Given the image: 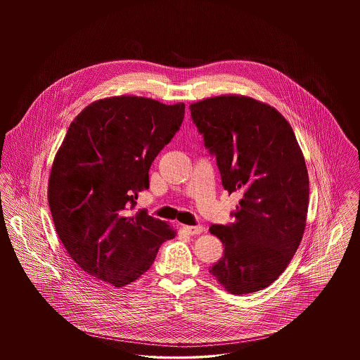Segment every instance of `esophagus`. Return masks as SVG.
<instances>
[{"instance_id": "obj_1", "label": "esophagus", "mask_w": 360, "mask_h": 360, "mask_svg": "<svg viewBox=\"0 0 360 360\" xmlns=\"http://www.w3.org/2000/svg\"><path fill=\"white\" fill-rule=\"evenodd\" d=\"M184 232H186L190 236H194V235H200L201 232H204V226L202 225H195V226H190V225H184L182 226Z\"/></svg>"}]
</instances>
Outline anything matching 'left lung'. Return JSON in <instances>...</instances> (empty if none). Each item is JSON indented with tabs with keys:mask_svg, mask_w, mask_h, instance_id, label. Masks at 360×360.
<instances>
[{
	"mask_svg": "<svg viewBox=\"0 0 360 360\" xmlns=\"http://www.w3.org/2000/svg\"><path fill=\"white\" fill-rule=\"evenodd\" d=\"M191 120L216 156L225 190L241 200L233 223L212 225L223 257L209 270L232 294L270 286L302 239L309 176L290 124L274 108L248 97L220 96L190 106Z\"/></svg>",
	"mask_w": 360,
	"mask_h": 360,
	"instance_id": "left-lung-1",
	"label": "left lung"
}]
</instances>
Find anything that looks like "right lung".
<instances>
[{
  "instance_id": "right-lung-1",
  "label": "right lung",
  "mask_w": 360,
  "mask_h": 360,
  "mask_svg": "<svg viewBox=\"0 0 360 360\" xmlns=\"http://www.w3.org/2000/svg\"><path fill=\"white\" fill-rule=\"evenodd\" d=\"M184 117V103L121 96L90 103L71 122L53 159L49 204L59 239L89 276L129 285L175 236L147 210H131Z\"/></svg>"
}]
</instances>
